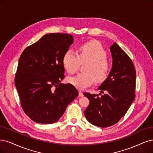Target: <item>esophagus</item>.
<instances>
[{
    "label": "esophagus",
    "instance_id": "34e87169",
    "mask_svg": "<svg viewBox=\"0 0 153 153\" xmlns=\"http://www.w3.org/2000/svg\"><path fill=\"white\" fill-rule=\"evenodd\" d=\"M79 96L80 97H83V92L82 91H79Z\"/></svg>",
    "mask_w": 153,
    "mask_h": 153
}]
</instances>
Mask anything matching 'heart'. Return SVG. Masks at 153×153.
Instances as JSON below:
<instances>
[{
	"label": "heart",
	"instance_id": "b5f03b06",
	"mask_svg": "<svg viewBox=\"0 0 153 153\" xmlns=\"http://www.w3.org/2000/svg\"><path fill=\"white\" fill-rule=\"evenodd\" d=\"M79 54L71 50L67 51L62 57V65L69 74L73 75L78 70L81 64L84 66V73L68 78V82L78 88L91 85L94 81L102 83L106 80L110 65L107 59V53L99 42H87L78 47Z\"/></svg>",
	"mask_w": 153,
	"mask_h": 153
}]
</instances>
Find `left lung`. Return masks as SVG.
Segmentation results:
<instances>
[{
	"label": "left lung",
	"mask_w": 153,
	"mask_h": 153,
	"mask_svg": "<svg viewBox=\"0 0 153 153\" xmlns=\"http://www.w3.org/2000/svg\"><path fill=\"white\" fill-rule=\"evenodd\" d=\"M110 51L112 69L98 88L103 95L83 94L90 101L84 111L85 118L91 124L102 128L118 123L135 97L136 72L132 61L117 43L111 46Z\"/></svg>",
	"instance_id": "left-lung-1"
}]
</instances>
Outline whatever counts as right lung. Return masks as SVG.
Segmentation results:
<instances>
[{"mask_svg":"<svg viewBox=\"0 0 153 153\" xmlns=\"http://www.w3.org/2000/svg\"><path fill=\"white\" fill-rule=\"evenodd\" d=\"M73 42L67 33H49L21 54L14 83L25 113L38 123H53L78 96L71 83L63 84L62 57Z\"/></svg>","mask_w":153,"mask_h":153,"instance_id":"right-lung-1","label":"right lung"}]
</instances>
